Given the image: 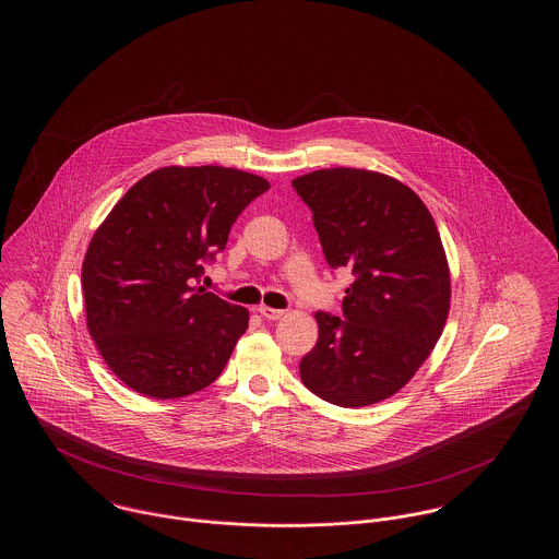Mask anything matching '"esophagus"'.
Here are the masks:
<instances>
[{
    "instance_id": "34e87169",
    "label": "esophagus",
    "mask_w": 559,
    "mask_h": 559,
    "mask_svg": "<svg viewBox=\"0 0 559 559\" xmlns=\"http://www.w3.org/2000/svg\"><path fill=\"white\" fill-rule=\"evenodd\" d=\"M258 312H260V317L266 320H278L285 317V312L283 310H276V308H267V306H260L258 308Z\"/></svg>"
}]
</instances>
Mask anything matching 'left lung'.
<instances>
[{
  "label": "left lung",
  "instance_id": "left-lung-1",
  "mask_svg": "<svg viewBox=\"0 0 559 559\" xmlns=\"http://www.w3.org/2000/svg\"><path fill=\"white\" fill-rule=\"evenodd\" d=\"M324 258L354 283L344 319L317 312L319 342L299 362L304 385L337 406L394 396L427 360L451 310V272L424 201L392 176L333 167L299 176Z\"/></svg>",
  "mask_w": 559,
  "mask_h": 559
}]
</instances>
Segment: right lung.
<instances>
[{
    "mask_svg": "<svg viewBox=\"0 0 559 559\" xmlns=\"http://www.w3.org/2000/svg\"><path fill=\"white\" fill-rule=\"evenodd\" d=\"M267 188L233 167H159L94 233L81 266L87 331L133 392L185 399L224 371L249 312L192 287V278Z\"/></svg>",
    "mask_w": 559,
    "mask_h": 559,
    "instance_id": "add662e5",
    "label": "right lung"
}]
</instances>
